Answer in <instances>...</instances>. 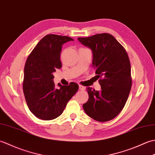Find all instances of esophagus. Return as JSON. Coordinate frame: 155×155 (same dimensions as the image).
<instances>
[{
    "mask_svg": "<svg viewBox=\"0 0 155 155\" xmlns=\"http://www.w3.org/2000/svg\"><path fill=\"white\" fill-rule=\"evenodd\" d=\"M78 87H79V89H80L81 91H84V90L85 89L84 87L83 86V85L79 84V85H78Z\"/></svg>",
    "mask_w": 155,
    "mask_h": 155,
    "instance_id": "1",
    "label": "esophagus"
}]
</instances>
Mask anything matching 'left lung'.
I'll list each match as a JSON object with an SVG mask.
<instances>
[{
    "instance_id": "obj_1",
    "label": "left lung",
    "mask_w": 155,
    "mask_h": 155,
    "mask_svg": "<svg viewBox=\"0 0 155 155\" xmlns=\"http://www.w3.org/2000/svg\"><path fill=\"white\" fill-rule=\"evenodd\" d=\"M89 47L93 54V64L101 91L87 88L88 100L83 109L91 118L99 122L109 121L123 109L132 86L129 58L125 48L113 35L97 34L78 38Z\"/></svg>"
}]
</instances>
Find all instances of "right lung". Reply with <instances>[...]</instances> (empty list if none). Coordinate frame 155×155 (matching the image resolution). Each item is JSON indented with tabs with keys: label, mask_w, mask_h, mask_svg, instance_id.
I'll return each mask as SVG.
<instances>
[{
	"label": "right lung",
	"mask_w": 155,
	"mask_h": 155,
	"mask_svg": "<svg viewBox=\"0 0 155 155\" xmlns=\"http://www.w3.org/2000/svg\"><path fill=\"white\" fill-rule=\"evenodd\" d=\"M71 41L73 39L67 36L46 35L26 61L23 92L29 110L41 120H53L60 116L78 89V85L73 82L68 86L58 84V89L52 81L56 69L62 67V45Z\"/></svg>",
	"instance_id": "1"
}]
</instances>
